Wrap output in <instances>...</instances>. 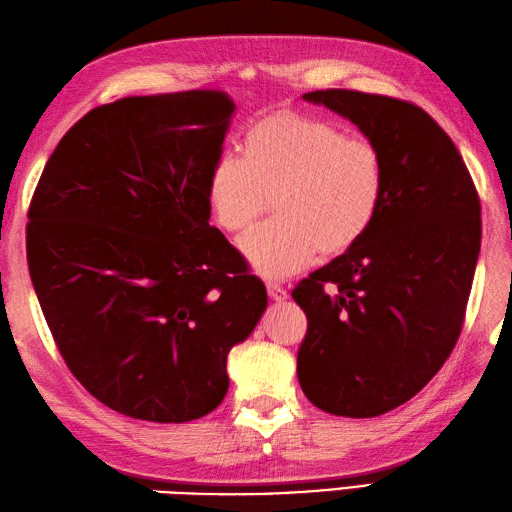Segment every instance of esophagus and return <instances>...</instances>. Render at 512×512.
Segmentation results:
<instances>
[{
    "mask_svg": "<svg viewBox=\"0 0 512 512\" xmlns=\"http://www.w3.org/2000/svg\"><path fill=\"white\" fill-rule=\"evenodd\" d=\"M267 291L271 295V300H276V302H285L289 298L287 289H282L278 282H267Z\"/></svg>",
    "mask_w": 512,
    "mask_h": 512,
    "instance_id": "34e87169",
    "label": "esophagus"
}]
</instances>
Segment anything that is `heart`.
Listing matches in <instances>:
<instances>
[{
    "instance_id": "obj_1",
    "label": "heart",
    "mask_w": 512,
    "mask_h": 512,
    "mask_svg": "<svg viewBox=\"0 0 512 512\" xmlns=\"http://www.w3.org/2000/svg\"><path fill=\"white\" fill-rule=\"evenodd\" d=\"M385 168L377 146L324 118L271 111L243 133V160L225 153L212 164L208 206L234 236L247 234L276 203L278 219L243 243L258 274L282 278L355 247L379 217Z\"/></svg>"
}]
</instances>
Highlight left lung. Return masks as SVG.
I'll return each instance as SVG.
<instances>
[{"label": "left lung", "instance_id": "8db88e82", "mask_svg": "<svg viewBox=\"0 0 512 512\" xmlns=\"http://www.w3.org/2000/svg\"><path fill=\"white\" fill-rule=\"evenodd\" d=\"M302 98L357 124L383 157L370 232L291 291L309 322L298 350L306 399L372 418L423 390L458 342L480 256V197L456 144L412 102L352 89Z\"/></svg>", "mask_w": 512, "mask_h": 512}]
</instances>
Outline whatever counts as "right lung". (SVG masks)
I'll return each instance as SVG.
<instances>
[{
  "mask_svg": "<svg viewBox=\"0 0 512 512\" xmlns=\"http://www.w3.org/2000/svg\"><path fill=\"white\" fill-rule=\"evenodd\" d=\"M232 98L214 89L96 107L50 155L28 210V269L67 368L124 416L186 423L227 392V352L265 285L212 227L208 177Z\"/></svg>",
  "mask_w": 512,
  "mask_h": 512,
  "instance_id": "add662e5",
  "label": "right lung"
}]
</instances>
